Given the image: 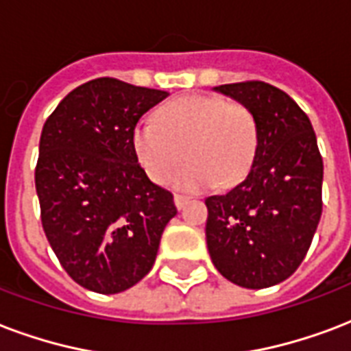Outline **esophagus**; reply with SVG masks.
<instances>
[{
    "mask_svg": "<svg viewBox=\"0 0 351 351\" xmlns=\"http://www.w3.org/2000/svg\"><path fill=\"white\" fill-rule=\"evenodd\" d=\"M187 197H184V195H175V206L178 208V210H182L184 206L187 204Z\"/></svg>",
    "mask_w": 351,
    "mask_h": 351,
    "instance_id": "obj_1",
    "label": "esophagus"
}]
</instances>
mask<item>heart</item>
Returning a JSON list of instances; mask_svg holds the SVG:
<instances>
[{
    "label": "heart",
    "mask_w": 351,
    "mask_h": 351,
    "mask_svg": "<svg viewBox=\"0 0 351 351\" xmlns=\"http://www.w3.org/2000/svg\"><path fill=\"white\" fill-rule=\"evenodd\" d=\"M134 151L152 182L199 193L211 187L239 184L258 152V125L245 104L215 95H187L171 101L134 128Z\"/></svg>",
    "instance_id": "1"
}]
</instances>
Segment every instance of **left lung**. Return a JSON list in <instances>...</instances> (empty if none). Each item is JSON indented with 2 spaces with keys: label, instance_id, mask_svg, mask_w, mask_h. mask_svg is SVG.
Returning a JSON list of instances; mask_svg holds the SVG:
<instances>
[{
  "label": "left lung",
  "instance_id": "1",
  "mask_svg": "<svg viewBox=\"0 0 351 351\" xmlns=\"http://www.w3.org/2000/svg\"><path fill=\"white\" fill-rule=\"evenodd\" d=\"M245 104L258 152L245 180L206 199V243L221 274L245 289L287 280L306 258L322 215L324 165L309 117L261 80L213 88Z\"/></svg>",
  "mask_w": 351,
  "mask_h": 351
}]
</instances>
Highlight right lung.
Segmentation results:
<instances>
[{
	"label": "right lung",
	"mask_w": 351,
	"mask_h": 351,
	"mask_svg": "<svg viewBox=\"0 0 351 351\" xmlns=\"http://www.w3.org/2000/svg\"><path fill=\"white\" fill-rule=\"evenodd\" d=\"M169 93L93 79L58 103L40 136L34 184L42 226L73 282L116 294L143 280L176 215L134 151L141 116Z\"/></svg>",
	"instance_id": "1"
}]
</instances>
